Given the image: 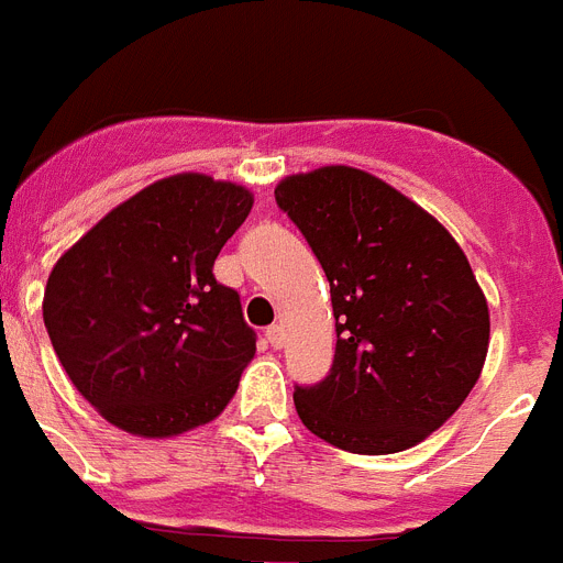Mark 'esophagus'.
Returning <instances> with one entry per match:
<instances>
[{
	"label": "esophagus",
	"mask_w": 563,
	"mask_h": 563,
	"mask_svg": "<svg viewBox=\"0 0 563 563\" xmlns=\"http://www.w3.org/2000/svg\"><path fill=\"white\" fill-rule=\"evenodd\" d=\"M264 336H267L271 347H282V342H285V328H282V324H271V328L264 331Z\"/></svg>",
	"instance_id": "34e87169"
}]
</instances>
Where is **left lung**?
I'll list each match as a JSON object with an SVG mask.
<instances>
[{"label":"left lung","instance_id":"left-lung-1","mask_svg":"<svg viewBox=\"0 0 563 563\" xmlns=\"http://www.w3.org/2000/svg\"><path fill=\"white\" fill-rule=\"evenodd\" d=\"M278 209L331 282V374L296 385L301 422L354 454L406 452L475 388L489 351V305L438 218L354 166L290 175Z\"/></svg>","mask_w":563,"mask_h":563}]
</instances>
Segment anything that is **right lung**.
Wrapping results in <instances>:
<instances>
[{
	"label": "right lung",
	"instance_id": "obj_1",
	"mask_svg": "<svg viewBox=\"0 0 563 563\" xmlns=\"http://www.w3.org/2000/svg\"><path fill=\"white\" fill-rule=\"evenodd\" d=\"M253 192L184 172L114 207L54 264L42 299L74 388L118 429L172 438L216 420L255 356L212 264Z\"/></svg>",
	"mask_w": 563,
	"mask_h": 563
}]
</instances>
